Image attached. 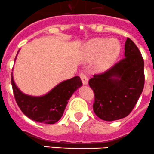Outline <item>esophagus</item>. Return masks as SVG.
I'll list each match as a JSON object with an SVG mask.
<instances>
[{"label": "esophagus", "instance_id": "34e87169", "mask_svg": "<svg viewBox=\"0 0 154 154\" xmlns=\"http://www.w3.org/2000/svg\"><path fill=\"white\" fill-rule=\"evenodd\" d=\"M80 77H81V81H82V83L83 85H86L88 84V77H86V75L84 74V73H81L80 74Z\"/></svg>", "mask_w": 154, "mask_h": 154}]
</instances>
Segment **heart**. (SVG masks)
Listing matches in <instances>:
<instances>
[{
    "mask_svg": "<svg viewBox=\"0 0 154 154\" xmlns=\"http://www.w3.org/2000/svg\"><path fill=\"white\" fill-rule=\"evenodd\" d=\"M86 51L89 59H95L99 57V66L101 69H105L118 57L121 45L116 39L95 38L88 43Z\"/></svg>",
    "mask_w": 154,
    "mask_h": 154,
    "instance_id": "obj_1",
    "label": "heart"
}]
</instances>
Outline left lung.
<instances>
[{
	"label": "left lung",
	"instance_id": "obj_1",
	"mask_svg": "<svg viewBox=\"0 0 154 154\" xmlns=\"http://www.w3.org/2000/svg\"><path fill=\"white\" fill-rule=\"evenodd\" d=\"M125 57L103 73L94 74L89 86L95 94L93 110L107 121L127 117L143 92L144 61L135 43L128 37Z\"/></svg>",
	"mask_w": 154,
	"mask_h": 154
}]
</instances>
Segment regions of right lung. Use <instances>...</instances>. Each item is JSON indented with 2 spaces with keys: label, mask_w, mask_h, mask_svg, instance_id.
<instances>
[{
  "label": "right lung",
  "mask_w": 154,
  "mask_h": 154,
  "mask_svg": "<svg viewBox=\"0 0 154 154\" xmlns=\"http://www.w3.org/2000/svg\"><path fill=\"white\" fill-rule=\"evenodd\" d=\"M11 85L17 105L26 117L44 124H55L61 118L68 100L76 90L82 85L78 76L63 81L41 97L23 94L14 82L11 75Z\"/></svg>",
  "instance_id": "add662e5"
}]
</instances>
